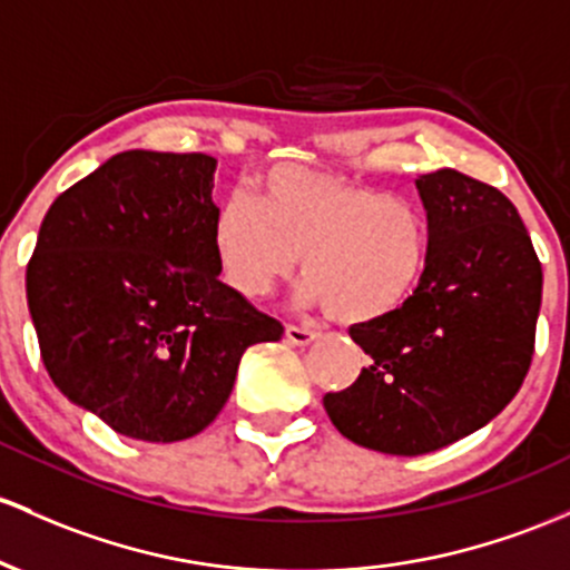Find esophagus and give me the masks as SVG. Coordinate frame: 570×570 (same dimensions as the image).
<instances>
[{
	"instance_id": "1",
	"label": "esophagus",
	"mask_w": 570,
	"mask_h": 570,
	"mask_svg": "<svg viewBox=\"0 0 570 570\" xmlns=\"http://www.w3.org/2000/svg\"><path fill=\"white\" fill-rule=\"evenodd\" d=\"M284 337H286V343H292V346H311V343H314L318 337V333H314V330L295 327V324H289V327L284 330Z\"/></svg>"
}]
</instances>
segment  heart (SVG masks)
<instances>
[{"label":"heart","mask_w":570,"mask_h":570,"mask_svg":"<svg viewBox=\"0 0 570 570\" xmlns=\"http://www.w3.org/2000/svg\"><path fill=\"white\" fill-rule=\"evenodd\" d=\"M254 199H229L214 218L218 273L237 295L267 297L303 256L299 303L371 324L395 314L428 271L430 222L414 199L308 167H275Z\"/></svg>","instance_id":"1"}]
</instances>
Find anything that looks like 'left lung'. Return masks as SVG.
<instances>
[{"mask_svg":"<svg viewBox=\"0 0 570 570\" xmlns=\"http://www.w3.org/2000/svg\"><path fill=\"white\" fill-rule=\"evenodd\" d=\"M430 222L428 271L395 314L348 330L371 356L327 392L337 433L416 458L476 433L528 376L543 273L514 203L458 170L416 178Z\"/></svg>","mask_w":570,"mask_h":570,"instance_id":"obj_1","label":"left lung"}]
</instances>
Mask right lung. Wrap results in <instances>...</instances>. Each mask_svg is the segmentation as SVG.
<instances>
[{
    "label": "right lung",
    "mask_w": 570,
    "mask_h": 570,
    "mask_svg": "<svg viewBox=\"0 0 570 570\" xmlns=\"http://www.w3.org/2000/svg\"><path fill=\"white\" fill-rule=\"evenodd\" d=\"M208 154L124 151L53 199L27 267L31 324L59 392L116 433L197 435L248 346L284 327L218 281Z\"/></svg>",
    "instance_id": "right-lung-1"
}]
</instances>
